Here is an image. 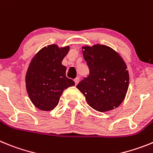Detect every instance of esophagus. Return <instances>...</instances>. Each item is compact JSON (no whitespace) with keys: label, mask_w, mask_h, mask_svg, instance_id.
Wrapping results in <instances>:
<instances>
[{"label":"esophagus","mask_w":153,"mask_h":153,"mask_svg":"<svg viewBox=\"0 0 153 153\" xmlns=\"http://www.w3.org/2000/svg\"><path fill=\"white\" fill-rule=\"evenodd\" d=\"M74 82H75V85H77L79 82V78L78 77H77V78H75V79H74Z\"/></svg>","instance_id":"1"}]
</instances>
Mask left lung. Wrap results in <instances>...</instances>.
I'll list each match as a JSON object with an SVG mask.
<instances>
[{
    "mask_svg": "<svg viewBox=\"0 0 153 153\" xmlns=\"http://www.w3.org/2000/svg\"><path fill=\"white\" fill-rule=\"evenodd\" d=\"M82 53L89 75L76 88L96 111L103 112L117 108L128 91L129 75L126 62L119 53L106 45L85 46Z\"/></svg>",
    "mask_w": 153,
    "mask_h": 153,
    "instance_id": "1",
    "label": "left lung"
}]
</instances>
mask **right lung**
Returning a JSON list of instances; mask_svg holds the SVG:
<instances>
[{"label":"right lung","mask_w":153,"mask_h":153,"mask_svg":"<svg viewBox=\"0 0 153 153\" xmlns=\"http://www.w3.org/2000/svg\"><path fill=\"white\" fill-rule=\"evenodd\" d=\"M69 49V46L48 45L34 55L29 65L25 76L26 89L33 105L40 110L54 109L64 90L75 85L66 77V67L62 64Z\"/></svg>","instance_id":"right-lung-1"}]
</instances>
